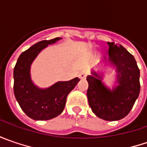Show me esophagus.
<instances>
[{"label":"esophagus","mask_w":147,"mask_h":147,"mask_svg":"<svg viewBox=\"0 0 147 147\" xmlns=\"http://www.w3.org/2000/svg\"><path fill=\"white\" fill-rule=\"evenodd\" d=\"M87 74H87V72L83 70V71H82L80 74H79L78 77H79L81 79H85V78H86V77H87Z\"/></svg>","instance_id":"esophagus-1"}]
</instances>
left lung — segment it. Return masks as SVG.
<instances>
[{"mask_svg": "<svg viewBox=\"0 0 147 147\" xmlns=\"http://www.w3.org/2000/svg\"><path fill=\"white\" fill-rule=\"evenodd\" d=\"M109 62L116 67L118 85L112 90L92 71L87 77L89 106L96 115L107 121L119 120L128 115L140 93V70L133 55L123 46L107 42Z\"/></svg>", "mask_w": 147, "mask_h": 147, "instance_id": "1", "label": "left lung"}]
</instances>
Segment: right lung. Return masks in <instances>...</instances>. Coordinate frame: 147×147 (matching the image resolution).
Segmentation results:
<instances>
[{
    "instance_id": "right-lung-1",
    "label": "right lung",
    "mask_w": 147,
    "mask_h": 147,
    "mask_svg": "<svg viewBox=\"0 0 147 147\" xmlns=\"http://www.w3.org/2000/svg\"><path fill=\"white\" fill-rule=\"evenodd\" d=\"M56 37L34 44L21 54L14 69V93L22 110L34 120H49L60 115L65 109L69 93L80 81L75 78L66 82H58L42 89L32 82L30 67L41 51L60 40Z\"/></svg>"
}]
</instances>
